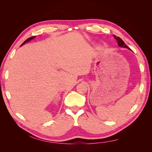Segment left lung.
<instances>
[{"instance_id": "left-lung-1", "label": "left lung", "mask_w": 152, "mask_h": 152, "mask_svg": "<svg viewBox=\"0 0 152 152\" xmlns=\"http://www.w3.org/2000/svg\"><path fill=\"white\" fill-rule=\"evenodd\" d=\"M113 37H115V39L117 40V43H118V46L123 47V48H128L129 49H131L130 48H129L127 46V45L125 44V43L124 42V41H123L120 37H117V36H115V35H113Z\"/></svg>"}]
</instances>
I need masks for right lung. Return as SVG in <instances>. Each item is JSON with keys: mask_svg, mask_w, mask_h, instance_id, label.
Wrapping results in <instances>:
<instances>
[{"mask_svg": "<svg viewBox=\"0 0 152 152\" xmlns=\"http://www.w3.org/2000/svg\"><path fill=\"white\" fill-rule=\"evenodd\" d=\"M35 37V36H34V37H30V38H28V39H27L25 41V42H23V43L21 45H21H23V44H25L26 42H28V41H30V40H31V39H34Z\"/></svg>", "mask_w": 152, "mask_h": 152, "instance_id": "obj_1", "label": "right lung"}]
</instances>
